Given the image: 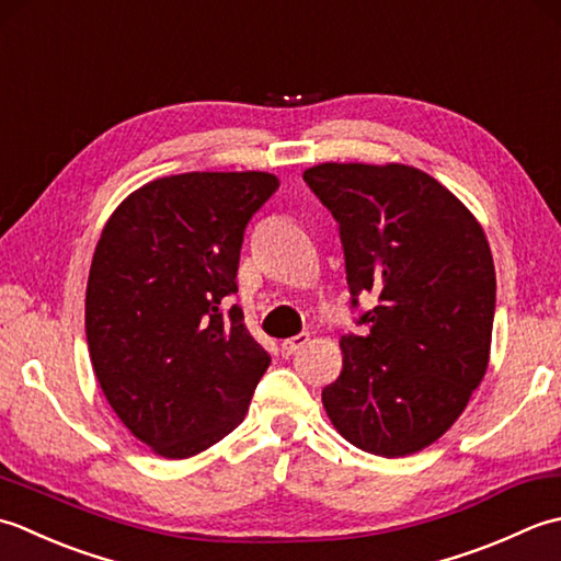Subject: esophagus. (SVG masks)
<instances>
[{
    "mask_svg": "<svg viewBox=\"0 0 561 561\" xmlns=\"http://www.w3.org/2000/svg\"><path fill=\"white\" fill-rule=\"evenodd\" d=\"M307 341H310V334H297V336H293V339H285L283 344H280V353H283V358H290V356H295L297 351H300Z\"/></svg>",
    "mask_w": 561,
    "mask_h": 561,
    "instance_id": "1",
    "label": "esophagus"
}]
</instances>
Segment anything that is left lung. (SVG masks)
<instances>
[{
  "instance_id": "8db88e82",
  "label": "left lung",
  "mask_w": 561,
  "mask_h": 561,
  "mask_svg": "<svg viewBox=\"0 0 561 561\" xmlns=\"http://www.w3.org/2000/svg\"><path fill=\"white\" fill-rule=\"evenodd\" d=\"M302 179L339 222L351 307L377 305L341 336L344 368L322 390L356 448L404 457L438 440L486 373L496 273L482 225L407 164H317Z\"/></svg>"
}]
</instances>
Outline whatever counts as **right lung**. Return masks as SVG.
<instances>
[{"label":"right lung","mask_w":561,"mask_h":561,"mask_svg":"<svg viewBox=\"0 0 561 561\" xmlns=\"http://www.w3.org/2000/svg\"><path fill=\"white\" fill-rule=\"evenodd\" d=\"M266 171H191L125 198L87 283V344L111 409L169 457L208 450L244 421L271 356L244 327L239 251L278 191Z\"/></svg>","instance_id":"obj_1"}]
</instances>
